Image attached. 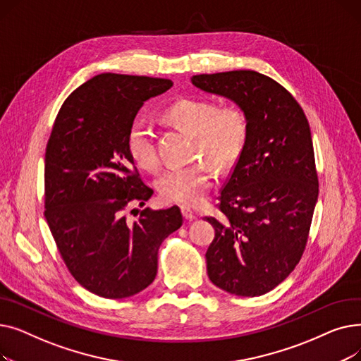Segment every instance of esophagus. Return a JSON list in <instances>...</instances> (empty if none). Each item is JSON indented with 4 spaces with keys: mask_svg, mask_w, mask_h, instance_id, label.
I'll return each mask as SVG.
<instances>
[{
    "mask_svg": "<svg viewBox=\"0 0 361 361\" xmlns=\"http://www.w3.org/2000/svg\"><path fill=\"white\" fill-rule=\"evenodd\" d=\"M181 212H183V216H184L187 221H193V219L196 218V215H195L192 207H188V206H185V204L181 206Z\"/></svg>",
    "mask_w": 361,
    "mask_h": 361,
    "instance_id": "esophagus-1",
    "label": "esophagus"
}]
</instances>
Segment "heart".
Returning a JSON list of instances; mask_svg holds the SVG:
<instances>
[{"label":"heart","instance_id":"b5f03b06","mask_svg":"<svg viewBox=\"0 0 361 361\" xmlns=\"http://www.w3.org/2000/svg\"><path fill=\"white\" fill-rule=\"evenodd\" d=\"M164 118L192 135V155L203 157L224 173L234 166L249 136V117L243 106L199 98H183L164 109ZM127 150L135 164L146 171L159 166L155 136L146 120L137 118L127 130ZM211 168L202 159L166 168L157 180L164 202L196 204L211 188Z\"/></svg>","mask_w":361,"mask_h":361}]
</instances>
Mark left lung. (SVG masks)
Returning a JSON list of instances; mask_svg holds the SVG:
<instances>
[{
  "mask_svg": "<svg viewBox=\"0 0 361 361\" xmlns=\"http://www.w3.org/2000/svg\"><path fill=\"white\" fill-rule=\"evenodd\" d=\"M192 82L233 99L249 117L247 140L221 188L222 218H204L215 228L207 275L230 294L263 295L294 271L310 233L319 178L307 117L286 87L253 70Z\"/></svg>",
  "mask_w": 361,
  "mask_h": 361,
  "instance_id": "obj_1",
  "label": "left lung"
}]
</instances>
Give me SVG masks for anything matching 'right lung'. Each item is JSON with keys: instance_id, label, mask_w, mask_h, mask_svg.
<instances>
[{"instance_id": "1", "label": "right lung", "mask_w": 361, "mask_h": 361, "mask_svg": "<svg viewBox=\"0 0 361 361\" xmlns=\"http://www.w3.org/2000/svg\"><path fill=\"white\" fill-rule=\"evenodd\" d=\"M171 86L146 75H94L64 101L47 143L45 219L68 272L104 298L149 287L162 241L183 225L177 206L146 207L133 222L126 215L154 195L128 154L127 130L143 102Z\"/></svg>"}]
</instances>
